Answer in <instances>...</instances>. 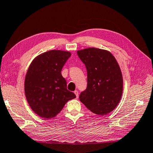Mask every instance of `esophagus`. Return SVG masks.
<instances>
[{
  "label": "esophagus",
  "mask_w": 153,
  "mask_h": 153,
  "mask_svg": "<svg viewBox=\"0 0 153 153\" xmlns=\"http://www.w3.org/2000/svg\"><path fill=\"white\" fill-rule=\"evenodd\" d=\"M74 94L76 95V98H78V97H79V92H78V91H77V90L74 91Z\"/></svg>",
  "instance_id": "1"
}]
</instances>
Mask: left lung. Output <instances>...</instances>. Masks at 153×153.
I'll return each mask as SVG.
<instances>
[{
  "instance_id": "1",
  "label": "left lung",
  "mask_w": 153,
  "mask_h": 153,
  "mask_svg": "<svg viewBox=\"0 0 153 153\" xmlns=\"http://www.w3.org/2000/svg\"><path fill=\"white\" fill-rule=\"evenodd\" d=\"M87 71V87L79 100L98 116H105L118 105L123 93V77L116 59L108 50L95 48L77 51Z\"/></svg>"
}]
</instances>
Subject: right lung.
<instances>
[{"label":"right lung","mask_w":153,"mask_h":153,"mask_svg":"<svg viewBox=\"0 0 153 153\" xmlns=\"http://www.w3.org/2000/svg\"><path fill=\"white\" fill-rule=\"evenodd\" d=\"M71 56L68 51L52 50L37 56L25 75L24 90L35 114L50 119L60 113L69 100L76 98L66 88L61 71Z\"/></svg>","instance_id":"1"}]
</instances>
